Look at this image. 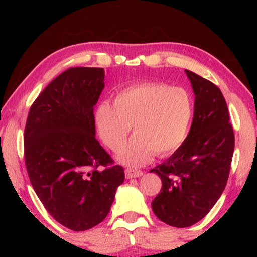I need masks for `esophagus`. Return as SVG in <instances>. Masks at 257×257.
I'll use <instances>...</instances> for the list:
<instances>
[{
	"instance_id": "1",
	"label": "esophagus",
	"mask_w": 257,
	"mask_h": 257,
	"mask_svg": "<svg viewBox=\"0 0 257 257\" xmlns=\"http://www.w3.org/2000/svg\"><path fill=\"white\" fill-rule=\"evenodd\" d=\"M143 176V171L136 170V169H127L125 170V178L127 179H132V178H138Z\"/></svg>"
}]
</instances>
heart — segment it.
<instances>
[{
  "mask_svg": "<svg viewBox=\"0 0 257 257\" xmlns=\"http://www.w3.org/2000/svg\"><path fill=\"white\" fill-rule=\"evenodd\" d=\"M194 101L188 90L162 82H141L116 92L113 105L98 104L95 122L108 149L116 150L133 127L135 136L121 147L116 159L138 167L156 155L179 149L188 135Z\"/></svg>",
  "mask_w": 257,
  "mask_h": 257,
  "instance_id": "1",
  "label": "heart"
}]
</instances>
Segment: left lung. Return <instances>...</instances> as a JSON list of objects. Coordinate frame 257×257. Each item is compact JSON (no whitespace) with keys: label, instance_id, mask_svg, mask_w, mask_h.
I'll use <instances>...</instances> for the list:
<instances>
[{"label":"left lung","instance_id":"obj_1","mask_svg":"<svg viewBox=\"0 0 257 257\" xmlns=\"http://www.w3.org/2000/svg\"><path fill=\"white\" fill-rule=\"evenodd\" d=\"M185 72L195 94L189 134L170 158L150 171L162 181L152 210L161 221L177 228L197 223L215 205L227 185L234 149L221 90L196 73Z\"/></svg>","mask_w":257,"mask_h":257}]
</instances>
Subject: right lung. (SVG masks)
<instances>
[{"label": "right lung", "mask_w": 257, "mask_h": 257, "mask_svg": "<svg viewBox=\"0 0 257 257\" xmlns=\"http://www.w3.org/2000/svg\"><path fill=\"white\" fill-rule=\"evenodd\" d=\"M103 68H70L30 107L25 163L35 193L64 227L85 231L105 219L124 171L95 137L94 106L104 89ZM105 166L104 171L98 168Z\"/></svg>", "instance_id": "right-lung-1"}]
</instances>
